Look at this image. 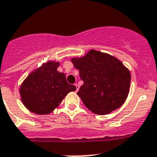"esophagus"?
Returning <instances> with one entry per match:
<instances>
[{
    "label": "esophagus",
    "mask_w": 157,
    "mask_h": 157,
    "mask_svg": "<svg viewBox=\"0 0 157 157\" xmlns=\"http://www.w3.org/2000/svg\"><path fill=\"white\" fill-rule=\"evenodd\" d=\"M75 86H76V91H78V88H79V85L78 84V83H75Z\"/></svg>",
    "instance_id": "1"
}]
</instances>
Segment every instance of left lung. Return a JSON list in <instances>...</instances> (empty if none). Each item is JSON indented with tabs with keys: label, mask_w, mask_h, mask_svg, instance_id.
<instances>
[{
	"label": "left lung",
	"mask_w": 157,
	"mask_h": 157,
	"mask_svg": "<svg viewBox=\"0 0 157 157\" xmlns=\"http://www.w3.org/2000/svg\"><path fill=\"white\" fill-rule=\"evenodd\" d=\"M83 81L78 95L89 110L105 115L123 105L130 91V73L111 55L91 50L83 57L72 58Z\"/></svg>",
	"instance_id": "8db88e82"
}]
</instances>
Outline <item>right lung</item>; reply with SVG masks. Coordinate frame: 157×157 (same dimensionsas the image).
Listing matches in <instances>:
<instances>
[{
  "mask_svg": "<svg viewBox=\"0 0 157 157\" xmlns=\"http://www.w3.org/2000/svg\"><path fill=\"white\" fill-rule=\"evenodd\" d=\"M59 62L48 61L31 72L20 87L25 107L36 114H48L76 86L69 84L66 75L57 71Z\"/></svg>",
  "mask_w": 157,
  "mask_h": 157,
  "instance_id": "obj_1",
  "label": "right lung"
}]
</instances>
